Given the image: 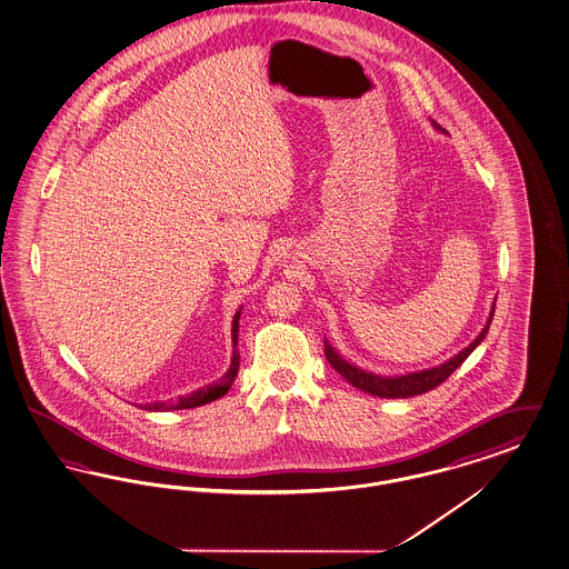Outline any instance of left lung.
Wrapping results in <instances>:
<instances>
[{"label": "left lung", "mask_w": 569, "mask_h": 569, "mask_svg": "<svg viewBox=\"0 0 569 569\" xmlns=\"http://www.w3.org/2000/svg\"><path fill=\"white\" fill-rule=\"evenodd\" d=\"M433 127L440 129L438 122H433ZM493 313H496V302H493L489 319H487V323H485V328L480 330V335H478L477 339L470 342L463 351H459L449 362L436 366V368H428V370H421V372L402 375V377H379V375L366 372V370L358 368V366L349 365V362H345L341 356L330 347V342L328 341H323V351H326V360L330 362V366H332L341 377H345L351 386L362 389L366 393L379 396V398H410V396L426 393V391H430L433 387L445 383V381L453 375L455 370L463 365V360H466V358L477 349L480 341L487 337Z\"/></svg>", "instance_id": "8db88e82"}]
</instances>
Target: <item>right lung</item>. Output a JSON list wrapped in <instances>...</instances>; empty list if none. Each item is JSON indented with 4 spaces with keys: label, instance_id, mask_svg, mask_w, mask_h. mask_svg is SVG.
<instances>
[{
    "label": "right lung",
    "instance_id": "right-lung-1",
    "mask_svg": "<svg viewBox=\"0 0 569 569\" xmlns=\"http://www.w3.org/2000/svg\"><path fill=\"white\" fill-rule=\"evenodd\" d=\"M239 319H241V309L234 313L232 319V360L228 366L224 377H220L216 383L211 386L201 387L188 396H182L178 402H154V405H146V410H182V409H194V407H201L207 402H213L218 398H222L227 393L234 377H237V370H239V351H237V337H239Z\"/></svg>",
    "mask_w": 569,
    "mask_h": 569
}]
</instances>
